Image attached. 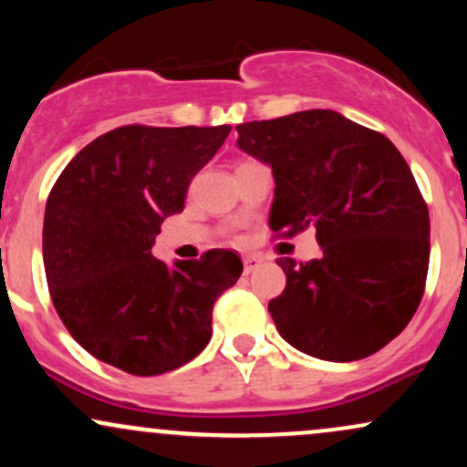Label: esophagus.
<instances>
[{
  "instance_id": "esophagus-1",
  "label": "esophagus",
  "mask_w": 467,
  "mask_h": 467,
  "mask_svg": "<svg viewBox=\"0 0 467 467\" xmlns=\"http://www.w3.org/2000/svg\"><path fill=\"white\" fill-rule=\"evenodd\" d=\"M259 265H261V256L252 254V256H245V259H244V272H245V275L254 272Z\"/></svg>"
}]
</instances>
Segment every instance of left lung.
<instances>
[{"label":"left lung","mask_w":467,"mask_h":467,"mask_svg":"<svg viewBox=\"0 0 467 467\" xmlns=\"http://www.w3.org/2000/svg\"><path fill=\"white\" fill-rule=\"evenodd\" d=\"M237 147L272 166L270 228L314 226L318 259L276 264L287 283L267 309L307 356L362 360L415 316L431 259V217L409 164L382 133L337 111H296L234 127Z\"/></svg>","instance_id":"1"}]
</instances>
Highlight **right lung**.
<instances>
[{
    "instance_id": "1",
    "label": "right lung",
    "mask_w": 467,
    "mask_h": 467,
    "mask_svg": "<svg viewBox=\"0 0 467 467\" xmlns=\"http://www.w3.org/2000/svg\"><path fill=\"white\" fill-rule=\"evenodd\" d=\"M233 127L127 125L74 155L52 186L44 265L52 303L74 340L131 375H160L213 334V305L237 283L233 250L166 265L151 248L166 217Z\"/></svg>"
}]
</instances>
